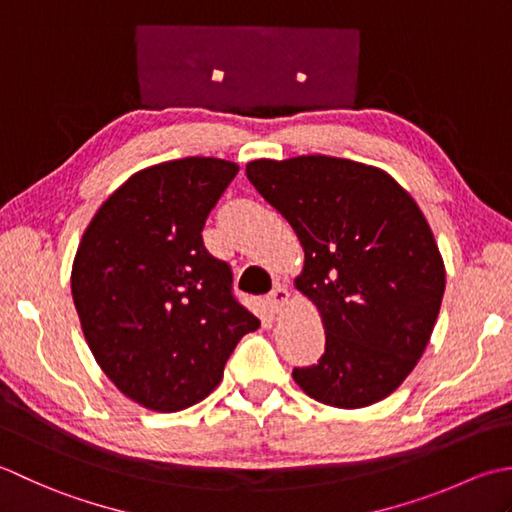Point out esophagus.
Returning a JSON list of instances; mask_svg holds the SVG:
<instances>
[{
    "mask_svg": "<svg viewBox=\"0 0 512 512\" xmlns=\"http://www.w3.org/2000/svg\"><path fill=\"white\" fill-rule=\"evenodd\" d=\"M287 300H289V289L285 285H278L276 289H271L267 294L265 305L271 314H278V311L287 305Z\"/></svg>",
    "mask_w": 512,
    "mask_h": 512,
    "instance_id": "esophagus-1",
    "label": "esophagus"
}]
</instances>
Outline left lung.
Segmentation results:
<instances>
[{
	"mask_svg": "<svg viewBox=\"0 0 512 512\" xmlns=\"http://www.w3.org/2000/svg\"><path fill=\"white\" fill-rule=\"evenodd\" d=\"M245 174L298 234L296 287L325 322V353L294 369L298 387L338 409L384 400L422 358L446 287L420 207L387 172L336 156L260 159Z\"/></svg>",
	"mask_w": 512,
	"mask_h": 512,
	"instance_id": "obj_1",
	"label": "left lung"
}]
</instances>
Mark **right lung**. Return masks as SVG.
Segmentation results:
<instances>
[{"label":"right lung","instance_id":"right-lung-1","mask_svg":"<svg viewBox=\"0 0 512 512\" xmlns=\"http://www.w3.org/2000/svg\"><path fill=\"white\" fill-rule=\"evenodd\" d=\"M238 174L223 159L168 161L130 176L92 218L72 265V300L103 373L145 409L201 402L260 320L203 227Z\"/></svg>","mask_w":512,"mask_h":512}]
</instances>
